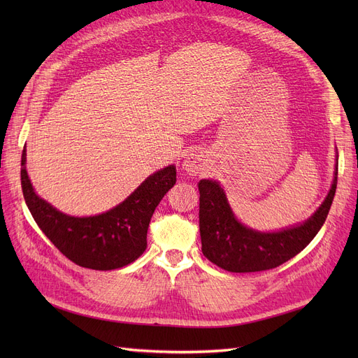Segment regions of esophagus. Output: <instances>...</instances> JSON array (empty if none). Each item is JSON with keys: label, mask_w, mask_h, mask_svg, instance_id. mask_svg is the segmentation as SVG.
<instances>
[{"label": "esophagus", "mask_w": 358, "mask_h": 358, "mask_svg": "<svg viewBox=\"0 0 358 358\" xmlns=\"http://www.w3.org/2000/svg\"><path fill=\"white\" fill-rule=\"evenodd\" d=\"M182 168L187 171V174L190 176H197L204 169V159L200 152H193L189 157L185 158L182 162Z\"/></svg>", "instance_id": "34e87169"}]
</instances>
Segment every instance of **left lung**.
<instances>
[{"label":"left lung","instance_id":"1","mask_svg":"<svg viewBox=\"0 0 358 358\" xmlns=\"http://www.w3.org/2000/svg\"><path fill=\"white\" fill-rule=\"evenodd\" d=\"M338 168L331 190L313 216L299 227L273 234H261L239 223L222 187L212 180H200L199 227L201 252L217 267L231 273H255L275 268L297 255L322 228L336 190Z\"/></svg>","mask_w":358,"mask_h":358}]
</instances>
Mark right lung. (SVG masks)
I'll return each mask as SVG.
<instances>
[{
    "label": "right lung",
    "mask_w": 358,
    "mask_h": 358,
    "mask_svg": "<svg viewBox=\"0 0 358 358\" xmlns=\"http://www.w3.org/2000/svg\"><path fill=\"white\" fill-rule=\"evenodd\" d=\"M22 154V190L37 227L68 259L91 270H115L134 262L146 250V234L157 206L177 181L169 165L149 176L123 203L90 217L64 215L33 192Z\"/></svg>",
    "instance_id": "obj_1"
}]
</instances>
